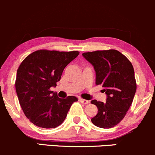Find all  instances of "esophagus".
<instances>
[{
  "label": "esophagus",
  "instance_id": "1",
  "mask_svg": "<svg viewBox=\"0 0 155 155\" xmlns=\"http://www.w3.org/2000/svg\"><path fill=\"white\" fill-rule=\"evenodd\" d=\"M79 101H80V102L82 103L83 104H89V101H87V100L83 99V98H80Z\"/></svg>",
  "mask_w": 155,
  "mask_h": 155
}]
</instances>
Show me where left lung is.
I'll list each match as a JSON object with an SVG mask.
<instances>
[{
  "label": "left lung",
  "mask_w": 155,
  "mask_h": 155,
  "mask_svg": "<svg viewBox=\"0 0 155 155\" xmlns=\"http://www.w3.org/2000/svg\"><path fill=\"white\" fill-rule=\"evenodd\" d=\"M82 55L93 66L95 84L102 85L107 97L104 103L91 101L98 109L91 122L103 129L114 127L124 118L135 94L137 86L132 64L114 49L85 52Z\"/></svg>",
  "instance_id": "8db88e82"
}]
</instances>
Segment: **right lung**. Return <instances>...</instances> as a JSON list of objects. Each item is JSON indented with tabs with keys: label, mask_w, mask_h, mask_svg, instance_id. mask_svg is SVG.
<instances>
[{
	"label": "right lung",
	"mask_w": 155,
	"mask_h": 155,
	"mask_svg": "<svg viewBox=\"0 0 155 155\" xmlns=\"http://www.w3.org/2000/svg\"><path fill=\"white\" fill-rule=\"evenodd\" d=\"M79 51L38 50L28 55L17 71L15 89L26 117L35 126L56 128L66 119L74 96L58 97L51 87H55L66 66Z\"/></svg>",
	"instance_id": "right-lung-1"
}]
</instances>
